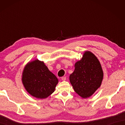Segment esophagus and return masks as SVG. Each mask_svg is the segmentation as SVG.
<instances>
[{
  "instance_id": "obj_1",
  "label": "esophagus",
  "mask_w": 125,
  "mask_h": 125,
  "mask_svg": "<svg viewBox=\"0 0 125 125\" xmlns=\"http://www.w3.org/2000/svg\"><path fill=\"white\" fill-rule=\"evenodd\" d=\"M61 79L63 80V81H64V80H66V77H62L61 78Z\"/></svg>"
}]
</instances>
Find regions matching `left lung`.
<instances>
[{"instance_id": "obj_1", "label": "left lung", "mask_w": 125, "mask_h": 125, "mask_svg": "<svg viewBox=\"0 0 125 125\" xmlns=\"http://www.w3.org/2000/svg\"><path fill=\"white\" fill-rule=\"evenodd\" d=\"M74 71L69 76L75 92L83 99L89 98L100 87L104 73L100 62L92 52L85 51L75 62Z\"/></svg>"}]
</instances>
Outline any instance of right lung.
<instances>
[{"mask_svg":"<svg viewBox=\"0 0 125 125\" xmlns=\"http://www.w3.org/2000/svg\"><path fill=\"white\" fill-rule=\"evenodd\" d=\"M22 83L29 94L37 99H46L54 92L58 80L43 61L29 62L23 69Z\"/></svg>","mask_w":125,"mask_h":125,"instance_id":"obj_1","label":"right lung"}]
</instances>
